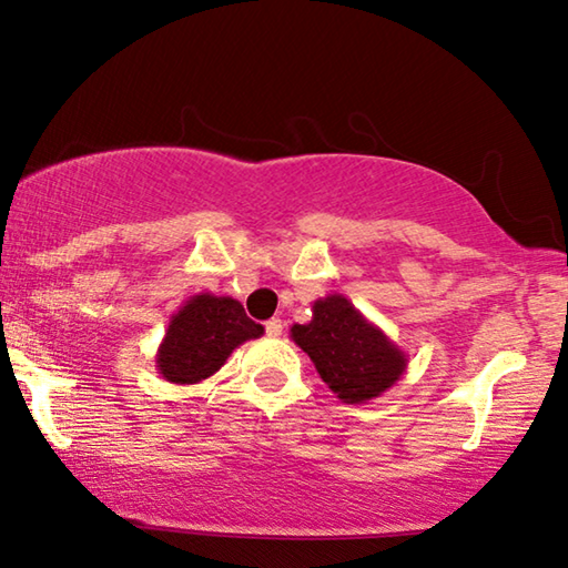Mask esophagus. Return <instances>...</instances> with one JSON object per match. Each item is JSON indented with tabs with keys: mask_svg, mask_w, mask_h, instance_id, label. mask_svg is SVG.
I'll return each instance as SVG.
<instances>
[{
	"mask_svg": "<svg viewBox=\"0 0 568 568\" xmlns=\"http://www.w3.org/2000/svg\"><path fill=\"white\" fill-rule=\"evenodd\" d=\"M267 336H281L283 334V321L281 318H270L265 324Z\"/></svg>",
	"mask_w": 568,
	"mask_h": 568,
	"instance_id": "esophagus-1",
	"label": "esophagus"
}]
</instances>
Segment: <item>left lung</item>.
<instances>
[{"mask_svg": "<svg viewBox=\"0 0 568 568\" xmlns=\"http://www.w3.org/2000/svg\"><path fill=\"white\" fill-rule=\"evenodd\" d=\"M308 324H293L291 338L308 354L338 400L359 405L383 395L403 377L408 357L383 328L342 293L313 301Z\"/></svg>", "mask_w": 568, "mask_h": 568, "instance_id": "obj_1", "label": "left lung"}]
</instances>
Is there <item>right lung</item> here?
<instances>
[{"mask_svg":"<svg viewBox=\"0 0 568 568\" xmlns=\"http://www.w3.org/2000/svg\"><path fill=\"white\" fill-rule=\"evenodd\" d=\"M265 328L230 295L196 293L171 316L158 346L155 367L173 385H199L224 367L230 354Z\"/></svg>","mask_w":568,"mask_h":568,"instance_id":"right-lung-1","label":"right lung"}]
</instances>
